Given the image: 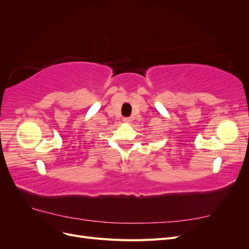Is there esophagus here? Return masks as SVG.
<instances>
[{"label": "esophagus", "instance_id": "obj_1", "mask_svg": "<svg viewBox=\"0 0 249 249\" xmlns=\"http://www.w3.org/2000/svg\"><path fill=\"white\" fill-rule=\"evenodd\" d=\"M123 120H124V123H130V122H131V119H130L129 117H124V118H123Z\"/></svg>", "mask_w": 249, "mask_h": 249}]
</instances>
